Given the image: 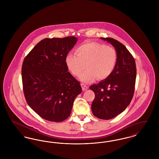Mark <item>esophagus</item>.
<instances>
[{"instance_id":"obj_1","label":"esophagus","mask_w":159,"mask_h":159,"mask_svg":"<svg viewBox=\"0 0 159 159\" xmlns=\"http://www.w3.org/2000/svg\"><path fill=\"white\" fill-rule=\"evenodd\" d=\"M81 87H82V89H83V91H86V90L89 89V87L87 86L86 85L84 84H81Z\"/></svg>"}]
</instances>
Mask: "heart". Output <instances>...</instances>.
Instances as JSON below:
<instances>
[{"label":"heart","instance_id":"heart-1","mask_svg":"<svg viewBox=\"0 0 159 159\" xmlns=\"http://www.w3.org/2000/svg\"><path fill=\"white\" fill-rule=\"evenodd\" d=\"M76 54L69 53L65 57L67 69L73 75L80 77L84 83H91L97 78L104 80L112 73L117 63V52L111 47L98 42L84 43L76 49Z\"/></svg>","mask_w":159,"mask_h":159}]
</instances>
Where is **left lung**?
<instances>
[{
  "label": "left lung",
  "mask_w": 159,
  "mask_h": 159,
  "mask_svg": "<svg viewBox=\"0 0 159 159\" xmlns=\"http://www.w3.org/2000/svg\"><path fill=\"white\" fill-rule=\"evenodd\" d=\"M100 39L115 48L117 63L107 78L90 87L95 94L92 111L94 116L102 120H109L124 111L132 99L136 69L134 59L123 44L113 38Z\"/></svg>",
  "instance_id": "obj_1"
}]
</instances>
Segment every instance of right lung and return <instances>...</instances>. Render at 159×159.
<instances>
[{"label": "right lung", "mask_w": 159, "mask_h": 159, "mask_svg": "<svg viewBox=\"0 0 159 159\" xmlns=\"http://www.w3.org/2000/svg\"><path fill=\"white\" fill-rule=\"evenodd\" d=\"M78 41L74 36L46 38L36 45L22 65L25 100L42 118L61 122L70 116L82 88L67 72L65 57Z\"/></svg>", "instance_id": "obj_1"}]
</instances>
